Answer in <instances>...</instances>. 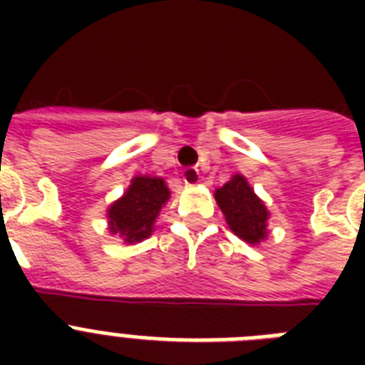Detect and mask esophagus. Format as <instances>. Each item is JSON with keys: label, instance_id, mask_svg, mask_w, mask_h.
Segmentation results:
<instances>
[{"label": "esophagus", "instance_id": "esophagus-1", "mask_svg": "<svg viewBox=\"0 0 365 365\" xmlns=\"http://www.w3.org/2000/svg\"><path fill=\"white\" fill-rule=\"evenodd\" d=\"M182 178L185 185H197L200 182V172L197 168H187V170H183Z\"/></svg>", "mask_w": 365, "mask_h": 365}]
</instances>
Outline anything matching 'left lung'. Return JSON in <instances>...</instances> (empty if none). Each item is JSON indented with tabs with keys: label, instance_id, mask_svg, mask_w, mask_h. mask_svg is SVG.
Wrapping results in <instances>:
<instances>
[{
	"label": "left lung",
	"instance_id": "left-lung-1",
	"mask_svg": "<svg viewBox=\"0 0 365 365\" xmlns=\"http://www.w3.org/2000/svg\"><path fill=\"white\" fill-rule=\"evenodd\" d=\"M229 229L244 242L257 246L269 237V210L242 174H233L225 185L214 191Z\"/></svg>",
	"mask_w": 365,
	"mask_h": 365
}]
</instances>
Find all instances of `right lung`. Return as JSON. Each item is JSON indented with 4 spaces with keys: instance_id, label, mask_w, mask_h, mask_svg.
<instances>
[{
    "instance_id": "1",
    "label": "right lung",
    "mask_w": 365,
    "mask_h": 365,
    "mask_svg": "<svg viewBox=\"0 0 365 365\" xmlns=\"http://www.w3.org/2000/svg\"><path fill=\"white\" fill-rule=\"evenodd\" d=\"M170 199V189L163 178L134 176L130 185L108 206V231L125 244L149 239L163 206Z\"/></svg>"
}]
</instances>
